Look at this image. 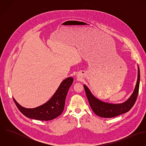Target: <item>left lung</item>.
Instances as JSON below:
<instances>
[{"instance_id":"obj_1","label":"left lung","mask_w":146,"mask_h":146,"mask_svg":"<svg viewBox=\"0 0 146 146\" xmlns=\"http://www.w3.org/2000/svg\"><path fill=\"white\" fill-rule=\"evenodd\" d=\"M137 67L138 76L134 91L129 98L123 103L111 104L102 101L96 98L89 88L84 84V88L90 107L97 115L101 117H113L128 112L132 108L138 96L140 83V70L138 64Z\"/></svg>"}]
</instances>
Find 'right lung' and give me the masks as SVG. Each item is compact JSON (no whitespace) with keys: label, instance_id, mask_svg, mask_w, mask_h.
I'll list each match as a JSON object with an SVG mask.
<instances>
[{"label":"right lung","instance_id":"add662e5","mask_svg":"<svg viewBox=\"0 0 146 146\" xmlns=\"http://www.w3.org/2000/svg\"><path fill=\"white\" fill-rule=\"evenodd\" d=\"M73 78L69 77L63 80L59 87L46 103L33 108L22 107L16 100L13 101L21 113L25 116L34 120L48 121L53 120L62 113L64 110L66 97L68 90L73 83Z\"/></svg>","mask_w":146,"mask_h":146}]
</instances>
